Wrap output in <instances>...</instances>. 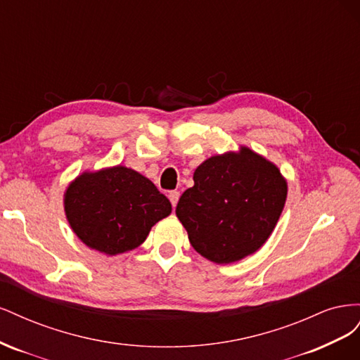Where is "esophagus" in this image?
<instances>
[{"label":"esophagus","mask_w":360,"mask_h":360,"mask_svg":"<svg viewBox=\"0 0 360 360\" xmlns=\"http://www.w3.org/2000/svg\"><path fill=\"white\" fill-rule=\"evenodd\" d=\"M168 198H169L172 207H176L177 202H179V198H180V192H179V191H171V192L168 193Z\"/></svg>","instance_id":"1"}]
</instances>
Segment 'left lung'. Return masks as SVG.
<instances>
[{
  "label": "left lung",
  "mask_w": 360,
  "mask_h": 360,
  "mask_svg": "<svg viewBox=\"0 0 360 360\" xmlns=\"http://www.w3.org/2000/svg\"><path fill=\"white\" fill-rule=\"evenodd\" d=\"M287 192V180L275 163L240 146L195 169L193 186L183 192L176 214L200 255L230 264L267 242Z\"/></svg>",
  "instance_id": "obj_1"
}]
</instances>
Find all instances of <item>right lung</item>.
Here are the masks:
<instances>
[{
  "mask_svg": "<svg viewBox=\"0 0 360 360\" xmlns=\"http://www.w3.org/2000/svg\"><path fill=\"white\" fill-rule=\"evenodd\" d=\"M63 204L79 240L110 257L144 243L151 226L172 210L153 183L123 165L84 171L69 183Z\"/></svg>",
  "mask_w": 360,
  "mask_h": 360,
  "instance_id": "add662e5",
  "label": "right lung"
}]
</instances>
